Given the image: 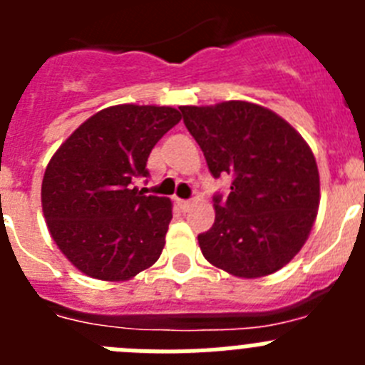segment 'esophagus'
<instances>
[{
	"mask_svg": "<svg viewBox=\"0 0 365 365\" xmlns=\"http://www.w3.org/2000/svg\"><path fill=\"white\" fill-rule=\"evenodd\" d=\"M175 202H177V206H179V208H180V210H182V212L190 210V206H192V202L185 201V199H175Z\"/></svg>",
	"mask_w": 365,
	"mask_h": 365,
	"instance_id": "34e87169",
	"label": "esophagus"
}]
</instances>
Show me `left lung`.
<instances>
[{
	"label": "left lung",
	"mask_w": 365,
	"mask_h": 365,
	"mask_svg": "<svg viewBox=\"0 0 365 365\" xmlns=\"http://www.w3.org/2000/svg\"><path fill=\"white\" fill-rule=\"evenodd\" d=\"M185 124L215 179V221L199 234L206 261L237 278L285 267L307 241L320 206V175L309 144L279 115L252 102L182 106Z\"/></svg>",
	"instance_id": "1"
}]
</instances>
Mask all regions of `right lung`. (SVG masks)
<instances>
[{
  "mask_svg": "<svg viewBox=\"0 0 365 365\" xmlns=\"http://www.w3.org/2000/svg\"><path fill=\"white\" fill-rule=\"evenodd\" d=\"M170 106H111L73 131L47 164L41 208L54 243L80 272L125 282L159 259L172 201L133 188L164 133Z\"/></svg>",
  "mask_w": 365,
  "mask_h": 365,
  "instance_id": "1",
  "label": "right lung"
}]
</instances>
